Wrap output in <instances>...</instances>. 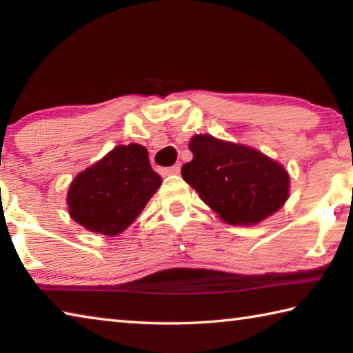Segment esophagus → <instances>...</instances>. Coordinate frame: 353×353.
<instances>
[{
    "mask_svg": "<svg viewBox=\"0 0 353 353\" xmlns=\"http://www.w3.org/2000/svg\"><path fill=\"white\" fill-rule=\"evenodd\" d=\"M179 171H181V166L174 165V166H168V168H162L160 172H162L163 176H171V174H179Z\"/></svg>",
    "mask_w": 353,
    "mask_h": 353,
    "instance_id": "1",
    "label": "esophagus"
}]
</instances>
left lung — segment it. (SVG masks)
Segmentation results:
<instances>
[{
	"mask_svg": "<svg viewBox=\"0 0 353 353\" xmlns=\"http://www.w3.org/2000/svg\"><path fill=\"white\" fill-rule=\"evenodd\" d=\"M190 151L182 177L225 223L256 224L288 199V172L252 148L199 134Z\"/></svg>",
	"mask_w": 353,
	"mask_h": 353,
	"instance_id": "1",
	"label": "left lung"
}]
</instances>
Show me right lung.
<instances>
[{
	"label": "right lung",
	"mask_w": 353,
	"mask_h": 353,
	"mask_svg": "<svg viewBox=\"0 0 353 353\" xmlns=\"http://www.w3.org/2000/svg\"><path fill=\"white\" fill-rule=\"evenodd\" d=\"M160 182L146 148L134 143L117 146L71 182L68 210L85 229L107 236L118 235L134 223Z\"/></svg>",
	"instance_id": "1"
}]
</instances>
